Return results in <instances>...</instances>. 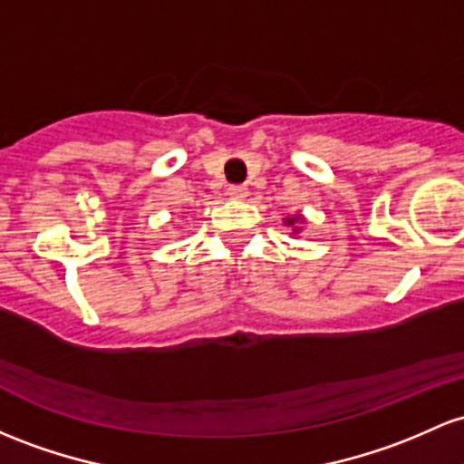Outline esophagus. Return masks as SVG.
<instances>
[{
    "label": "esophagus",
    "instance_id": "obj_1",
    "mask_svg": "<svg viewBox=\"0 0 464 464\" xmlns=\"http://www.w3.org/2000/svg\"><path fill=\"white\" fill-rule=\"evenodd\" d=\"M228 196H231L233 200H244V198L248 196V189L244 185H231L228 187Z\"/></svg>",
    "mask_w": 464,
    "mask_h": 464
}]
</instances>
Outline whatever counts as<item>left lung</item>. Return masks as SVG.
Here are the masks:
<instances>
[{
	"label": "left lung",
	"mask_w": 464,
	"mask_h": 464,
	"mask_svg": "<svg viewBox=\"0 0 464 464\" xmlns=\"http://www.w3.org/2000/svg\"><path fill=\"white\" fill-rule=\"evenodd\" d=\"M304 218H299V216H295V218H284V222H286V227H293V233H299V227L297 224L302 222Z\"/></svg>",
	"instance_id": "8db88e82"
}]
</instances>
